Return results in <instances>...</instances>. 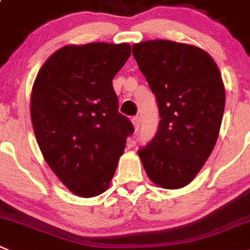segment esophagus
<instances>
[{
    "label": "esophagus",
    "mask_w": 250,
    "mask_h": 250,
    "mask_svg": "<svg viewBox=\"0 0 250 250\" xmlns=\"http://www.w3.org/2000/svg\"><path fill=\"white\" fill-rule=\"evenodd\" d=\"M131 123H132V125H134L135 131H137L140 127V123H141V119H140V116H137V115L134 116V118L131 119Z\"/></svg>",
    "instance_id": "esophagus-1"
}]
</instances>
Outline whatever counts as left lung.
Returning <instances> with one entry per match:
<instances>
[{
  "label": "left lung",
  "instance_id": "obj_1",
  "mask_svg": "<svg viewBox=\"0 0 250 250\" xmlns=\"http://www.w3.org/2000/svg\"><path fill=\"white\" fill-rule=\"evenodd\" d=\"M159 109L156 136L139 151L152 183L180 189L210 157L223 118L226 91L213 59L201 47L172 40L132 45Z\"/></svg>",
  "mask_w": 250,
  "mask_h": 250
}]
</instances>
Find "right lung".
Masks as SVG:
<instances>
[{"label": "right lung", "mask_w": 250, "mask_h": 250, "mask_svg": "<svg viewBox=\"0 0 250 250\" xmlns=\"http://www.w3.org/2000/svg\"><path fill=\"white\" fill-rule=\"evenodd\" d=\"M130 54L127 42L66 45L45 61L33 84L30 116L42 157L82 198L108 189L134 132L119 113L111 83Z\"/></svg>", "instance_id": "1"}]
</instances>
